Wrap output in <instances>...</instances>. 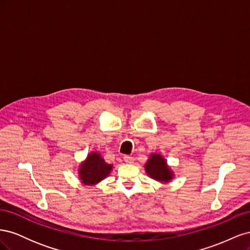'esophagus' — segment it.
Returning <instances> with one entry per match:
<instances>
[{
    "mask_svg": "<svg viewBox=\"0 0 250 250\" xmlns=\"http://www.w3.org/2000/svg\"><path fill=\"white\" fill-rule=\"evenodd\" d=\"M124 162H125L126 164H128V165H131V164H133L134 160H133V157H132V156L125 155V156H124Z\"/></svg>",
    "mask_w": 250,
    "mask_h": 250,
    "instance_id": "34e87169",
    "label": "esophagus"
}]
</instances>
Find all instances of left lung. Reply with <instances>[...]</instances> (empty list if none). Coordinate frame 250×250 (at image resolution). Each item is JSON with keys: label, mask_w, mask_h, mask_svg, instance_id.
Masks as SVG:
<instances>
[{"label": "left lung", "mask_w": 250, "mask_h": 250, "mask_svg": "<svg viewBox=\"0 0 250 250\" xmlns=\"http://www.w3.org/2000/svg\"><path fill=\"white\" fill-rule=\"evenodd\" d=\"M144 167L150 178L160 181V183L168 184L174 177L171 167L168 166L165 157L161 153H151Z\"/></svg>", "instance_id": "left-lung-1"}]
</instances>
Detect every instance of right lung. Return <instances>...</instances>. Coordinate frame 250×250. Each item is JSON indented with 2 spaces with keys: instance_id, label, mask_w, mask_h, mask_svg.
Segmentation results:
<instances>
[{
  "instance_id": "1",
  "label": "right lung",
  "mask_w": 250,
  "mask_h": 250,
  "mask_svg": "<svg viewBox=\"0 0 250 250\" xmlns=\"http://www.w3.org/2000/svg\"><path fill=\"white\" fill-rule=\"evenodd\" d=\"M112 168L113 166L105 162L101 153L93 151L80 164L78 176L83 185L96 186L109 175Z\"/></svg>"
}]
</instances>
